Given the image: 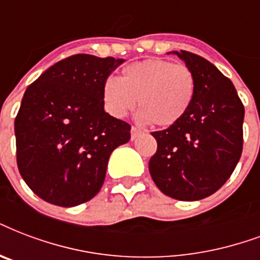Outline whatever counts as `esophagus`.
I'll use <instances>...</instances> for the list:
<instances>
[{
	"instance_id": "34e87169",
	"label": "esophagus",
	"mask_w": 260,
	"mask_h": 260,
	"mask_svg": "<svg viewBox=\"0 0 260 260\" xmlns=\"http://www.w3.org/2000/svg\"><path fill=\"white\" fill-rule=\"evenodd\" d=\"M140 134H142V131L139 129V128H136V126H132V128H131V139H132V140H135Z\"/></svg>"
}]
</instances>
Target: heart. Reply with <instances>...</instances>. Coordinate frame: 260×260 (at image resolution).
<instances>
[{"label":"heart","mask_w":260,"mask_h":260,"mask_svg":"<svg viewBox=\"0 0 260 260\" xmlns=\"http://www.w3.org/2000/svg\"><path fill=\"white\" fill-rule=\"evenodd\" d=\"M196 80L187 65L169 59L139 61L122 69L121 77H109L102 96L109 114L122 118L138 101L139 118L156 126H170L183 118L191 108Z\"/></svg>","instance_id":"heart-1"}]
</instances>
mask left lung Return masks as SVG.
Returning a JSON list of instances; mask_svg holds the SVG:
<instances>
[{
  "mask_svg": "<svg viewBox=\"0 0 260 260\" xmlns=\"http://www.w3.org/2000/svg\"><path fill=\"white\" fill-rule=\"evenodd\" d=\"M172 53L193 73L195 98L180 121L151 134L158 147L148 169L165 195L199 201L222 187L240 159L244 105L210 61L185 50Z\"/></svg>",
  "mask_w": 260,
  "mask_h": 260,
  "instance_id": "left-lung-1",
  "label": "left lung"
}]
</instances>
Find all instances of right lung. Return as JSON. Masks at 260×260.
<instances>
[{
    "label": "right lung",
    "mask_w": 260,
    "mask_h": 260,
    "mask_svg": "<svg viewBox=\"0 0 260 260\" xmlns=\"http://www.w3.org/2000/svg\"><path fill=\"white\" fill-rule=\"evenodd\" d=\"M124 59L75 54L25 90L15 118L17 168L41 199L61 207L99 192L109 156L131 139V125L105 112V80Z\"/></svg>",
    "instance_id": "1"
}]
</instances>
